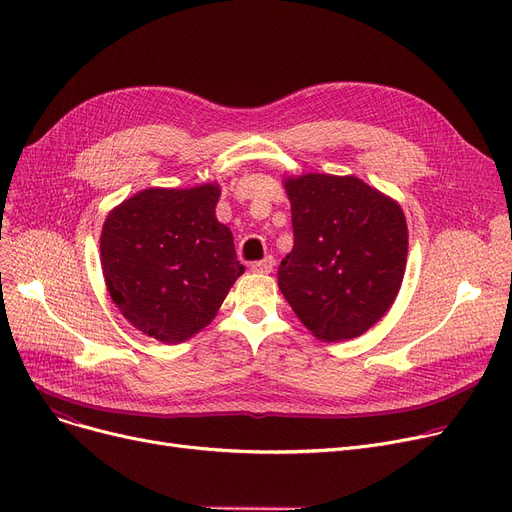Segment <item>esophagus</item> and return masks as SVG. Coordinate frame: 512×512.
I'll use <instances>...</instances> for the list:
<instances>
[{
    "mask_svg": "<svg viewBox=\"0 0 512 512\" xmlns=\"http://www.w3.org/2000/svg\"><path fill=\"white\" fill-rule=\"evenodd\" d=\"M274 257L272 255H267L265 259H261V261H255L253 265H251V272L253 274H270L272 270H274Z\"/></svg>",
    "mask_w": 512,
    "mask_h": 512,
    "instance_id": "obj_1",
    "label": "esophagus"
}]
</instances>
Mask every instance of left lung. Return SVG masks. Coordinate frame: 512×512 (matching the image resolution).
Segmentation results:
<instances>
[{"label": "left lung", "mask_w": 512, "mask_h": 512, "mask_svg": "<svg viewBox=\"0 0 512 512\" xmlns=\"http://www.w3.org/2000/svg\"><path fill=\"white\" fill-rule=\"evenodd\" d=\"M284 188L294 230V247L278 267L284 299L319 340L365 334L405 278V213L357 176H288Z\"/></svg>", "instance_id": "left-lung-1"}]
</instances>
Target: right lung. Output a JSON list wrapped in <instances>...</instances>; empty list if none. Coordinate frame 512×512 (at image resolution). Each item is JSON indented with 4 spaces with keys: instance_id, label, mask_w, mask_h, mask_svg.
Wrapping results in <instances>:
<instances>
[{
    "instance_id": "obj_1",
    "label": "right lung",
    "mask_w": 512,
    "mask_h": 512,
    "mask_svg": "<svg viewBox=\"0 0 512 512\" xmlns=\"http://www.w3.org/2000/svg\"><path fill=\"white\" fill-rule=\"evenodd\" d=\"M220 184L145 188L107 213L101 270L107 292L143 334L178 344L203 330L245 272L215 218Z\"/></svg>"
}]
</instances>
